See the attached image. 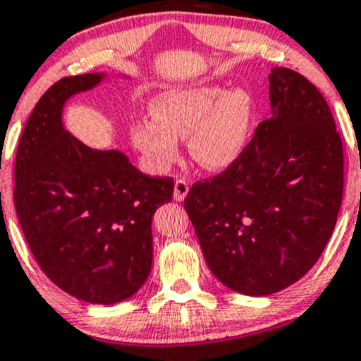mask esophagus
I'll list each match as a JSON object with an SVG mask.
<instances>
[{"label":"esophagus","mask_w":361,"mask_h":361,"mask_svg":"<svg viewBox=\"0 0 361 361\" xmlns=\"http://www.w3.org/2000/svg\"><path fill=\"white\" fill-rule=\"evenodd\" d=\"M189 192V184L184 179L176 180V185H173V200L176 201H184L185 196Z\"/></svg>","instance_id":"34e87169"}]
</instances>
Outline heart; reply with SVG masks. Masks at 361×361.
<instances>
[{
	"mask_svg": "<svg viewBox=\"0 0 361 361\" xmlns=\"http://www.w3.org/2000/svg\"><path fill=\"white\" fill-rule=\"evenodd\" d=\"M153 121L131 128L133 145L159 172L179 159L177 140L188 137L191 159L209 172L233 167L249 148L256 100L245 88L204 83L160 93L149 104Z\"/></svg>",
	"mask_w": 361,
	"mask_h": 361,
	"instance_id": "b5f03b06",
	"label": "heart"
}]
</instances>
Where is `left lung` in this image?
<instances>
[{"mask_svg": "<svg viewBox=\"0 0 361 361\" xmlns=\"http://www.w3.org/2000/svg\"><path fill=\"white\" fill-rule=\"evenodd\" d=\"M268 80L271 117L244 157L184 201L208 268L250 297L288 288L317 262L343 200V143L322 93L288 68Z\"/></svg>", "mask_w": 361, "mask_h": 361, "instance_id": "1", "label": "left lung"}]
</instances>
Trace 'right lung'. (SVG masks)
Wrapping results in <instances>:
<instances>
[{
	"label": "right lung",
	"mask_w": 361,
	"mask_h": 361,
	"mask_svg": "<svg viewBox=\"0 0 361 361\" xmlns=\"http://www.w3.org/2000/svg\"><path fill=\"white\" fill-rule=\"evenodd\" d=\"M107 78L66 76L40 97L20 137L13 192L40 269L66 293L99 305L128 300L145 285L152 218L173 192L169 177L145 176L119 149L90 148L64 128L68 100Z\"/></svg>",
	"instance_id": "add662e5"
}]
</instances>
